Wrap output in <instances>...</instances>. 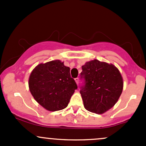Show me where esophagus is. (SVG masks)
Segmentation results:
<instances>
[{
  "mask_svg": "<svg viewBox=\"0 0 146 146\" xmlns=\"http://www.w3.org/2000/svg\"><path fill=\"white\" fill-rule=\"evenodd\" d=\"M75 82H76L77 84L78 85V84H79V78H75Z\"/></svg>",
  "mask_w": 146,
  "mask_h": 146,
  "instance_id": "34e87169",
  "label": "esophagus"
}]
</instances>
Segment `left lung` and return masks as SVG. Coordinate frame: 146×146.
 Masks as SVG:
<instances>
[{"mask_svg": "<svg viewBox=\"0 0 146 146\" xmlns=\"http://www.w3.org/2000/svg\"><path fill=\"white\" fill-rule=\"evenodd\" d=\"M81 78L85 80L80 94L87 110L103 114L115 106L123 87L119 71L113 64L93 60L82 66Z\"/></svg>", "mask_w": 146, "mask_h": 146, "instance_id": "left-lung-1", "label": "left lung"}]
</instances>
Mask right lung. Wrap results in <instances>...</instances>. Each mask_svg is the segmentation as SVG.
Wrapping results in <instances>:
<instances>
[{
    "instance_id": "right-lung-1",
    "label": "right lung",
    "mask_w": 146,
    "mask_h": 146,
    "mask_svg": "<svg viewBox=\"0 0 146 146\" xmlns=\"http://www.w3.org/2000/svg\"><path fill=\"white\" fill-rule=\"evenodd\" d=\"M29 88L35 100L49 111L62 110L78 88L70 75V68L59 60L41 63L33 68Z\"/></svg>"
}]
</instances>
